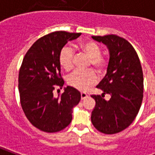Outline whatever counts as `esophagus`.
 Listing matches in <instances>:
<instances>
[{
	"label": "esophagus",
	"mask_w": 155,
	"mask_h": 155,
	"mask_svg": "<svg viewBox=\"0 0 155 155\" xmlns=\"http://www.w3.org/2000/svg\"><path fill=\"white\" fill-rule=\"evenodd\" d=\"M81 99L82 100H84V99H86V98H87V95L86 94V93H85V92H81Z\"/></svg>",
	"instance_id": "esophagus-1"
}]
</instances>
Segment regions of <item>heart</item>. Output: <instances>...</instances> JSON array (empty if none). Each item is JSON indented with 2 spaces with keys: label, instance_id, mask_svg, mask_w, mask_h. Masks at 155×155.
Listing matches in <instances>:
<instances>
[{
  "label": "heart",
  "instance_id": "heart-1",
  "mask_svg": "<svg viewBox=\"0 0 155 155\" xmlns=\"http://www.w3.org/2000/svg\"><path fill=\"white\" fill-rule=\"evenodd\" d=\"M80 52L84 54L90 58L89 64L92 66L97 71L104 70L107 65V60L102 57L101 49L96 42L92 41H84L80 42L78 46ZM59 64L67 71H69L74 67L75 54L72 47L65 46L61 50L59 54ZM97 82V76L92 70L81 71H75L68 77V84L75 89L80 91H86L87 88L96 84Z\"/></svg>",
  "mask_w": 155,
  "mask_h": 155
}]
</instances>
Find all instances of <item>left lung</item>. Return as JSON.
Segmentation results:
<instances>
[{"instance_id": "left-lung-1", "label": "left lung", "mask_w": 155, "mask_h": 155, "mask_svg": "<svg viewBox=\"0 0 155 155\" xmlns=\"http://www.w3.org/2000/svg\"><path fill=\"white\" fill-rule=\"evenodd\" d=\"M109 51L107 73L97 86L101 96L92 95L96 105L91 120L98 131L114 134L129 127L139 112L143 98V73L137 52L133 46L117 35L92 36ZM111 98L105 101L103 96Z\"/></svg>"}]
</instances>
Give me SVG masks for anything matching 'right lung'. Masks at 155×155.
<instances>
[{"instance_id":"1","label":"right lung","mask_w":155,"mask_h":155,"mask_svg":"<svg viewBox=\"0 0 155 155\" xmlns=\"http://www.w3.org/2000/svg\"><path fill=\"white\" fill-rule=\"evenodd\" d=\"M80 33L56 31L38 39L25 54L18 75L21 105L25 117L43 132L65 129L72 120V109L79 104L80 92L68 86L55 97L64 84L60 74L59 54L68 41Z\"/></svg>"}]
</instances>
